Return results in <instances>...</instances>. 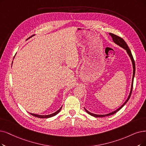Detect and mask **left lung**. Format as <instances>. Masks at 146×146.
I'll list each match as a JSON object with an SVG mask.
<instances>
[{
  "mask_svg": "<svg viewBox=\"0 0 146 146\" xmlns=\"http://www.w3.org/2000/svg\"><path fill=\"white\" fill-rule=\"evenodd\" d=\"M110 35V36L112 37L113 38V42L115 44L118 45L119 46H120V47L123 48V49H125L126 52L127 54L129 55L130 59L131 60V62H132V67H133V75H132V84H131V90H130V93H129V96H128L127 100H126V101L123 104V105H121V106H120L118 109H117L116 110L114 111L111 112V113H110L108 114H93V113H90V111H89L88 110H87L85 108H84V110L86 111L89 114H90V115L92 116H93V117H107V116H109V115H113L114 114H115L116 112H117L118 111H119L122 107H123L125 105L127 102L128 100H129V98L131 97V93H132V87H133V78H134V76H135V62H134V60H133V56L132 55V53H131V51L129 48V46H127V44L126 43V42L125 41V40L122 39L121 38L113 34V33H109Z\"/></svg>",
  "mask_w": 146,
  "mask_h": 146,
  "instance_id": "8db88e82",
  "label": "left lung"
}]
</instances>
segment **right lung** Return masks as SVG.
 I'll return each instance as SVG.
<instances>
[{
	"label": "right lung",
	"instance_id": "add662e5",
	"mask_svg": "<svg viewBox=\"0 0 146 146\" xmlns=\"http://www.w3.org/2000/svg\"><path fill=\"white\" fill-rule=\"evenodd\" d=\"M32 36H31V37H32ZM14 57H15V56H14ZM62 108V106L59 110H58L57 111H56L55 113L50 114H48V115H39V114H33V113H30L31 115H33V116H35V117H38V118H42V119H44V118H50V117H53V116L56 115V114H57L58 113H59L60 111V110H61Z\"/></svg>",
	"mask_w": 146,
	"mask_h": 146
}]
</instances>
